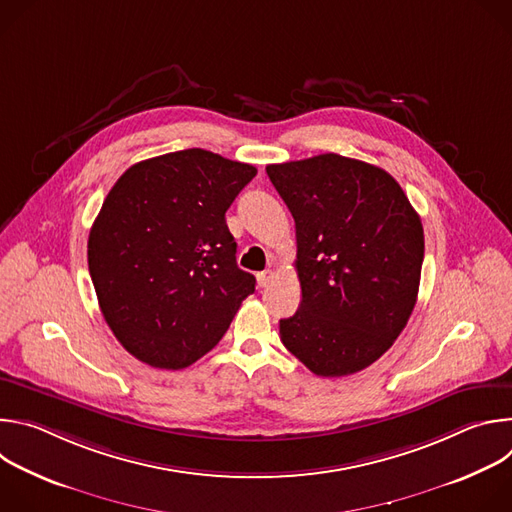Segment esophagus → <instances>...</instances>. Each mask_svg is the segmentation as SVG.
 Returning a JSON list of instances; mask_svg holds the SVG:
<instances>
[{"instance_id":"obj_1","label":"esophagus","mask_w":512,"mask_h":512,"mask_svg":"<svg viewBox=\"0 0 512 512\" xmlns=\"http://www.w3.org/2000/svg\"><path fill=\"white\" fill-rule=\"evenodd\" d=\"M273 271L271 269H265V271H261V273H257V283H259V287H267L271 281H273Z\"/></svg>"}]
</instances>
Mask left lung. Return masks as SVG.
I'll return each mask as SVG.
<instances>
[{"instance_id": "left-lung-1", "label": "left lung", "mask_w": 512, "mask_h": 512, "mask_svg": "<svg viewBox=\"0 0 512 512\" xmlns=\"http://www.w3.org/2000/svg\"><path fill=\"white\" fill-rule=\"evenodd\" d=\"M296 221L298 312L283 346L318 377H346L381 358L415 308L421 218L397 180L367 162L320 154L265 168Z\"/></svg>"}]
</instances>
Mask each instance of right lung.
I'll use <instances>...</instances> for the list:
<instances>
[{
    "instance_id": "obj_1",
    "label": "right lung",
    "mask_w": 512,
    "mask_h": 512,
    "mask_svg": "<svg viewBox=\"0 0 512 512\" xmlns=\"http://www.w3.org/2000/svg\"><path fill=\"white\" fill-rule=\"evenodd\" d=\"M255 174L192 148L133 164L109 190L89 235V273L105 322L141 362L190 367L255 291L225 218Z\"/></svg>"
}]
</instances>
